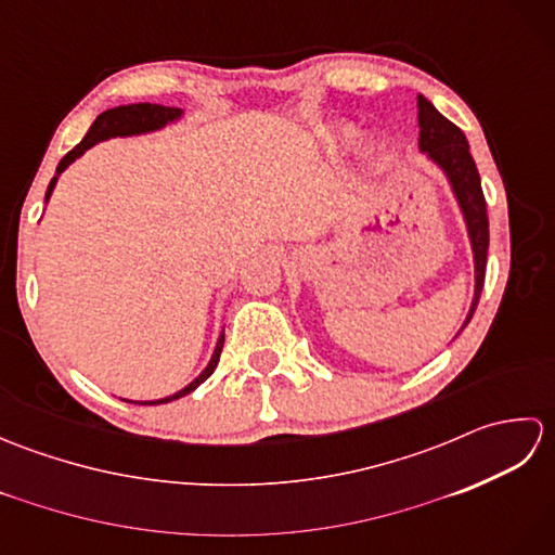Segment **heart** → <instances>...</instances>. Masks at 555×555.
Masks as SVG:
<instances>
[{"label": "heart", "mask_w": 555, "mask_h": 555, "mask_svg": "<svg viewBox=\"0 0 555 555\" xmlns=\"http://www.w3.org/2000/svg\"><path fill=\"white\" fill-rule=\"evenodd\" d=\"M352 135H356V128H352V126H338L336 131L328 135V138H332V143H344V140H350Z\"/></svg>", "instance_id": "heart-1"}]
</instances>
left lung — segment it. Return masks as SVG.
Listing matches in <instances>:
<instances>
[{
	"label": "left lung",
	"mask_w": 555,
	"mask_h": 555,
	"mask_svg": "<svg viewBox=\"0 0 555 555\" xmlns=\"http://www.w3.org/2000/svg\"><path fill=\"white\" fill-rule=\"evenodd\" d=\"M417 121H420V150L427 152V157L439 167L448 183L453 188L457 207L463 211L467 223L469 245L475 255V298L469 305L463 328L473 320L477 302L485 288L487 274V250H489V217H487V199L481 193V179L477 164L469 155V145L465 133L455 124L434 107L427 98H417ZM460 328V332H463Z\"/></svg>",
	"instance_id": "8db88e82"
}]
</instances>
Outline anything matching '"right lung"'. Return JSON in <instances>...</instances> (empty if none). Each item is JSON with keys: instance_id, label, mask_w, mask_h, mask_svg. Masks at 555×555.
<instances>
[{"instance_id": "add662e5", "label": "right lung", "mask_w": 555, "mask_h": 555, "mask_svg": "<svg viewBox=\"0 0 555 555\" xmlns=\"http://www.w3.org/2000/svg\"><path fill=\"white\" fill-rule=\"evenodd\" d=\"M183 116V109H176V107H164V104H150V102H138V104H124V107H114V109H107L102 112L95 124L90 126V131L86 133V138L80 140V143L68 152V155L59 162L56 167V176L50 181V188H47V195H44V203L50 199L54 185H56V179L59 173H62L70 162H76L82 152L90 150L92 145L102 143V140H109V138H126V135H140V133H152V131H159V128H164L167 124H173L179 121ZM221 348H223V332L217 340V348L215 352H211V360L207 367L199 372V376H195V379L188 384L185 388H181V391H176L173 396H167V398H159V400H143V403L138 405H159V403H169V400H176V398H183L191 391H195V388L207 382L211 372L217 370L219 364V358H221ZM128 403H133V400H128Z\"/></svg>"}]
</instances>
